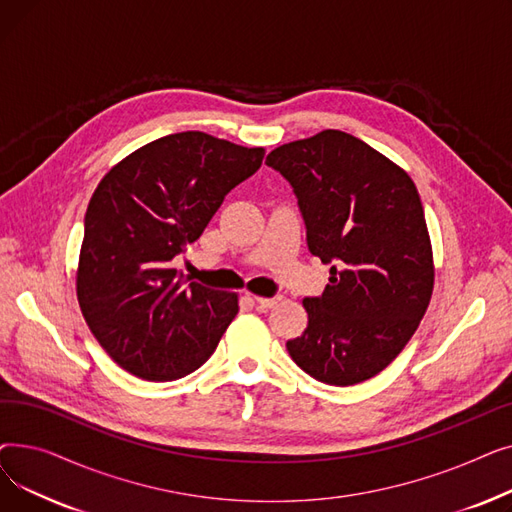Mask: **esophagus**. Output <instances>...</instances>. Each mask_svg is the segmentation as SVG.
Returning a JSON list of instances; mask_svg holds the SVG:
<instances>
[{
	"label": "esophagus",
	"mask_w": 512,
	"mask_h": 512,
	"mask_svg": "<svg viewBox=\"0 0 512 512\" xmlns=\"http://www.w3.org/2000/svg\"><path fill=\"white\" fill-rule=\"evenodd\" d=\"M280 301H282L280 297H272V299H265V297H255V303H257V309H259V311H267V309H272V307H276Z\"/></svg>",
	"instance_id": "obj_1"
}]
</instances>
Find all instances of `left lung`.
I'll list each match as a JSON object with an SVG mask.
<instances>
[{"label":"left lung","instance_id":"8db88e82","mask_svg":"<svg viewBox=\"0 0 512 512\" xmlns=\"http://www.w3.org/2000/svg\"><path fill=\"white\" fill-rule=\"evenodd\" d=\"M265 164L297 195L307 247L330 263L309 324L286 348L305 373L353 386L386 369L415 334L434 290L423 205L409 174L342 130L286 143Z\"/></svg>","mask_w":512,"mask_h":512}]
</instances>
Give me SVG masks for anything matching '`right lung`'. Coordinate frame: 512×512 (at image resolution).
Here are the masks:
<instances>
[{
  "mask_svg": "<svg viewBox=\"0 0 512 512\" xmlns=\"http://www.w3.org/2000/svg\"><path fill=\"white\" fill-rule=\"evenodd\" d=\"M263 153L176 132L124 157L95 188L76 297L97 342L128 373L170 382L213 355L238 313L236 294L188 282L172 261L261 168Z\"/></svg>",
  "mask_w": 512,
  "mask_h": 512,
  "instance_id": "obj_1",
  "label": "right lung"
}]
</instances>
